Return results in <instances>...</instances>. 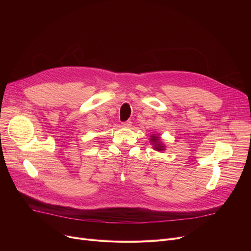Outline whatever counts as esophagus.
<instances>
[{
    "label": "esophagus",
    "mask_w": 251,
    "mask_h": 251,
    "mask_svg": "<svg viewBox=\"0 0 251 251\" xmlns=\"http://www.w3.org/2000/svg\"><path fill=\"white\" fill-rule=\"evenodd\" d=\"M131 121H126V122H123L122 123V127H125V128H129V127H131Z\"/></svg>",
    "instance_id": "1"
}]
</instances>
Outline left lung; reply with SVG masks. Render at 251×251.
I'll return each mask as SVG.
<instances>
[{
	"instance_id": "obj_1",
	"label": "left lung",
	"mask_w": 251,
	"mask_h": 251,
	"mask_svg": "<svg viewBox=\"0 0 251 251\" xmlns=\"http://www.w3.org/2000/svg\"><path fill=\"white\" fill-rule=\"evenodd\" d=\"M150 140H151V144L152 146V149L154 151L162 152V151H164L166 150V146L164 144L162 138L160 137L159 133H157V134H151Z\"/></svg>"
}]
</instances>
